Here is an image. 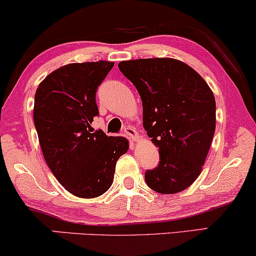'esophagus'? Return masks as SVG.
Masks as SVG:
<instances>
[{"label": "esophagus", "instance_id": "obj_1", "mask_svg": "<svg viewBox=\"0 0 256 256\" xmlns=\"http://www.w3.org/2000/svg\"><path fill=\"white\" fill-rule=\"evenodd\" d=\"M124 133H126V135H128L129 138H132V140H136L138 138V133H136V130H135V129L133 128V127H130V126H128V127H126L124 128Z\"/></svg>", "mask_w": 256, "mask_h": 256}]
</instances>
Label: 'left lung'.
Instances as JSON below:
<instances>
[{"mask_svg":"<svg viewBox=\"0 0 256 256\" xmlns=\"http://www.w3.org/2000/svg\"><path fill=\"white\" fill-rule=\"evenodd\" d=\"M120 71L136 88L144 128L159 148L160 162L144 180L159 194L188 188L202 172L216 128L209 85L190 66L171 58L121 62Z\"/></svg>","mask_w":256,"mask_h":256,"instance_id":"1","label":"left lung"}]
</instances>
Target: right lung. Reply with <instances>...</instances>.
Instances as JSON below:
<instances>
[{
    "label": "right lung",
    "mask_w": 256,
    "mask_h": 256,
    "mask_svg": "<svg viewBox=\"0 0 256 256\" xmlns=\"http://www.w3.org/2000/svg\"><path fill=\"white\" fill-rule=\"evenodd\" d=\"M114 62L68 64L41 82L34 97V126L47 165L72 194L94 198L109 190L127 138L92 132L97 89Z\"/></svg>",
    "instance_id": "obj_1"
}]
</instances>
